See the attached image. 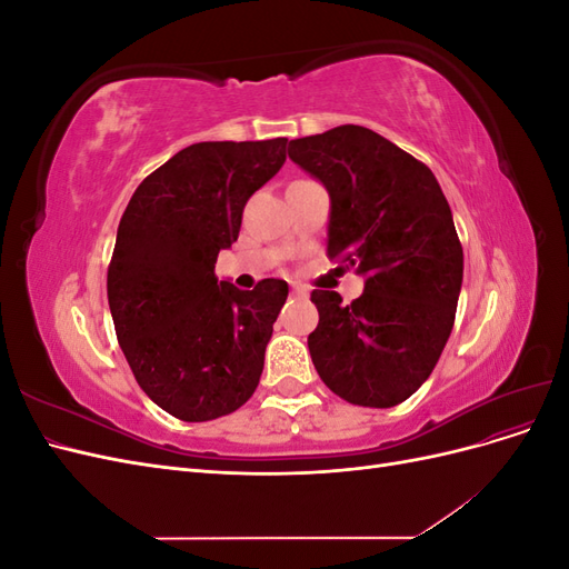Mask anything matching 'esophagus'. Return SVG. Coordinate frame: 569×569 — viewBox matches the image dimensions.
Instances as JSON below:
<instances>
[{"mask_svg":"<svg viewBox=\"0 0 569 569\" xmlns=\"http://www.w3.org/2000/svg\"><path fill=\"white\" fill-rule=\"evenodd\" d=\"M303 295H306L303 287H295V289H291V297H303Z\"/></svg>","mask_w":569,"mask_h":569,"instance_id":"obj_1","label":"esophagus"}]
</instances>
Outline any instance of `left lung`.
<instances>
[{"instance_id":"8db88e82","label":"left lung","mask_w":569,"mask_h":569,"mask_svg":"<svg viewBox=\"0 0 569 569\" xmlns=\"http://www.w3.org/2000/svg\"><path fill=\"white\" fill-rule=\"evenodd\" d=\"M287 151L330 194L327 256L366 278L349 306L313 289V366L343 401L399 406L432 375L453 330L462 247L449 201L432 170L368 128L339 126Z\"/></svg>"}]
</instances>
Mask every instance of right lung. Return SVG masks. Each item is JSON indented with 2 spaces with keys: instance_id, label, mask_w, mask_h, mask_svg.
Segmentation results:
<instances>
[{
  "instance_id": "obj_1",
  "label": "right lung",
  "mask_w": 569,
  "mask_h": 569,
  "mask_svg": "<svg viewBox=\"0 0 569 569\" xmlns=\"http://www.w3.org/2000/svg\"><path fill=\"white\" fill-rule=\"evenodd\" d=\"M284 149L287 137L187 147L142 180L120 218L107 274L116 337L137 385L178 420L228 416L261 380L289 287L218 282L216 258Z\"/></svg>"
}]
</instances>
